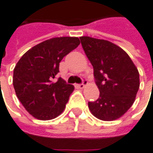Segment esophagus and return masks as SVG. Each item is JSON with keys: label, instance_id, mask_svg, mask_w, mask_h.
<instances>
[{"label": "esophagus", "instance_id": "obj_1", "mask_svg": "<svg viewBox=\"0 0 153 153\" xmlns=\"http://www.w3.org/2000/svg\"><path fill=\"white\" fill-rule=\"evenodd\" d=\"M87 85H88V81H87V79H84L82 84H79V85H78V87H79V88H80V89H83V88H85V87Z\"/></svg>", "mask_w": 153, "mask_h": 153}]
</instances>
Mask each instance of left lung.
Instances as JSON below:
<instances>
[{
    "mask_svg": "<svg viewBox=\"0 0 153 153\" xmlns=\"http://www.w3.org/2000/svg\"><path fill=\"white\" fill-rule=\"evenodd\" d=\"M83 50L93 67L100 94L88 102L93 116L103 121L123 116L135 100L140 87L139 71L129 56L115 43L90 37H80Z\"/></svg>",
    "mask_w": 153,
    "mask_h": 153,
    "instance_id": "8db88e82",
    "label": "left lung"
}]
</instances>
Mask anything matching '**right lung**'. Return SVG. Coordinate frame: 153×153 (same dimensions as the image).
<instances>
[{
	"label": "right lung",
	"instance_id": "obj_1",
	"mask_svg": "<svg viewBox=\"0 0 153 153\" xmlns=\"http://www.w3.org/2000/svg\"><path fill=\"white\" fill-rule=\"evenodd\" d=\"M80 43L78 37L50 38L24 54L13 69V84L25 109L38 120H51L63 112L74 86L62 78L61 61Z\"/></svg>",
	"mask_w": 153,
	"mask_h": 153
}]
</instances>
